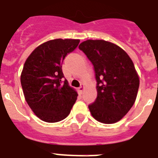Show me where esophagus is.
<instances>
[{"label":"esophagus","mask_w":158,"mask_h":158,"mask_svg":"<svg viewBox=\"0 0 158 158\" xmlns=\"http://www.w3.org/2000/svg\"><path fill=\"white\" fill-rule=\"evenodd\" d=\"M84 89H85V87H84V85H81L79 87V93H81V94H82L83 93V91H84Z\"/></svg>","instance_id":"1"}]
</instances>
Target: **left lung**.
I'll return each mask as SVG.
<instances>
[{"label": "left lung", "instance_id": "8db88e82", "mask_svg": "<svg viewBox=\"0 0 158 158\" xmlns=\"http://www.w3.org/2000/svg\"><path fill=\"white\" fill-rule=\"evenodd\" d=\"M94 68L97 96L89 108L103 123L118 122L135 104L139 78L132 60L122 48L104 40H89L79 45Z\"/></svg>", "mask_w": 158, "mask_h": 158}]
</instances>
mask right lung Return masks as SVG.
Returning a JSON list of instances; mask_svg holds the SVG:
<instances>
[{
	"label": "right lung",
	"instance_id": "obj_1",
	"mask_svg": "<svg viewBox=\"0 0 158 158\" xmlns=\"http://www.w3.org/2000/svg\"><path fill=\"white\" fill-rule=\"evenodd\" d=\"M79 43V40H50L36 47L25 62L20 76L25 100L44 122L65 118L76 102L77 93L64 80L62 65Z\"/></svg>",
	"mask_w": 158,
	"mask_h": 158
}]
</instances>
